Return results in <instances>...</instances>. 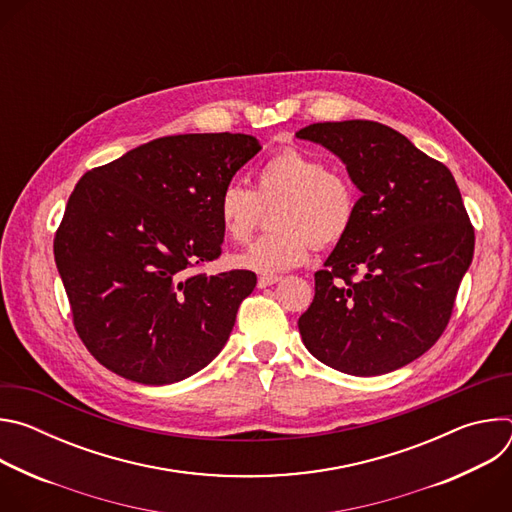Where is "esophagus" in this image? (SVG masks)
<instances>
[{
    "label": "esophagus",
    "instance_id": "1",
    "mask_svg": "<svg viewBox=\"0 0 512 512\" xmlns=\"http://www.w3.org/2000/svg\"><path fill=\"white\" fill-rule=\"evenodd\" d=\"M281 277L279 275H259V279H257V287H269V285H273V283H277Z\"/></svg>",
    "mask_w": 512,
    "mask_h": 512
}]
</instances>
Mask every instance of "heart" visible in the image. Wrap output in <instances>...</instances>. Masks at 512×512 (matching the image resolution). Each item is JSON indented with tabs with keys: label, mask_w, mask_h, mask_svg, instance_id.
I'll return each instance as SVG.
<instances>
[{
	"label": "heart",
	"mask_w": 512,
	"mask_h": 512,
	"mask_svg": "<svg viewBox=\"0 0 512 512\" xmlns=\"http://www.w3.org/2000/svg\"><path fill=\"white\" fill-rule=\"evenodd\" d=\"M255 180V190L233 180L216 198L218 225L233 243H245L261 221L263 206L277 204L271 212L277 231L237 253L235 267L275 275L306 263L314 243L332 247L350 233L358 210L356 190L320 158L289 145L263 162Z\"/></svg>",
	"instance_id": "1"
}]
</instances>
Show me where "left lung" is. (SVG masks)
I'll return each mask as SVG.
<instances>
[{
	"instance_id": "1",
	"label": "left lung",
	"mask_w": 512,
	"mask_h": 512,
	"mask_svg": "<svg viewBox=\"0 0 512 512\" xmlns=\"http://www.w3.org/2000/svg\"><path fill=\"white\" fill-rule=\"evenodd\" d=\"M296 135L336 154L362 192L350 233L314 275L302 340L340 373L397 371L444 334L472 263L460 188L442 162L377 121L312 123Z\"/></svg>"
}]
</instances>
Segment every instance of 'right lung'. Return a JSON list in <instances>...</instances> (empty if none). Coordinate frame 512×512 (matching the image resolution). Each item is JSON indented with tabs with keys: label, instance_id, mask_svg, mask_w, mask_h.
<instances>
[{
	"label": "right lung",
	"instance_id": "add662e5",
	"mask_svg": "<svg viewBox=\"0 0 512 512\" xmlns=\"http://www.w3.org/2000/svg\"><path fill=\"white\" fill-rule=\"evenodd\" d=\"M259 150L245 133L168 135L79 180L54 259L72 324L103 367L170 385L223 350L257 275L200 269L223 253L218 192Z\"/></svg>",
	"mask_w": 512,
	"mask_h": 512
}]
</instances>
